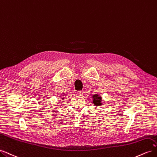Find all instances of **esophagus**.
<instances>
[{
    "label": "esophagus",
    "instance_id": "1",
    "mask_svg": "<svg viewBox=\"0 0 157 157\" xmlns=\"http://www.w3.org/2000/svg\"><path fill=\"white\" fill-rule=\"evenodd\" d=\"M77 94L78 95V96H81V95H82V91H78L77 92Z\"/></svg>",
    "mask_w": 157,
    "mask_h": 157
}]
</instances>
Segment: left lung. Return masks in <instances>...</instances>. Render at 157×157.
Returning a JSON list of instances; mask_svg holds the SVG:
<instances>
[{"instance_id":"1","label":"left lung","mask_w":157,"mask_h":157,"mask_svg":"<svg viewBox=\"0 0 157 157\" xmlns=\"http://www.w3.org/2000/svg\"><path fill=\"white\" fill-rule=\"evenodd\" d=\"M93 99V103L94 105H96L97 106L98 105H101L102 103H101V97L99 96L98 94H95L92 96Z\"/></svg>"}]
</instances>
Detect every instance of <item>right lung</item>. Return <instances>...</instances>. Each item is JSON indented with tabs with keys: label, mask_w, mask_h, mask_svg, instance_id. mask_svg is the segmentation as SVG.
<instances>
[{
	"label": "right lung",
	"mask_w": 157,
	"mask_h": 157,
	"mask_svg": "<svg viewBox=\"0 0 157 157\" xmlns=\"http://www.w3.org/2000/svg\"><path fill=\"white\" fill-rule=\"evenodd\" d=\"M64 96V95H63V96ZM61 99H64V98H61Z\"/></svg>",
	"instance_id": "obj_1"
}]
</instances>
